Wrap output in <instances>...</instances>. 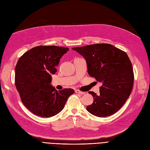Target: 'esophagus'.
Segmentation results:
<instances>
[{"mask_svg": "<svg viewBox=\"0 0 150 150\" xmlns=\"http://www.w3.org/2000/svg\"><path fill=\"white\" fill-rule=\"evenodd\" d=\"M75 93H76L80 94H85V92L81 91H80V90H79V89H76V90H75Z\"/></svg>", "mask_w": 150, "mask_h": 150, "instance_id": "1", "label": "esophagus"}]
</instances>
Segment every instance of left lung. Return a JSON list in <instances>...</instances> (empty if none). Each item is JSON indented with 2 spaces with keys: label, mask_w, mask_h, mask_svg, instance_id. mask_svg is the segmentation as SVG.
<instances>
[{
  "label": "left lung",
  "mask_w": 150,
  "mask_h": 150,
  "mask_svg": "<svg viewBox=\"0 0 150 150\" xmlns=\"http://www.w3.org/2000/svg\"><path fill=\"white\" fill-rule=\"evenodd\" d=\"M72 50L85 58L89 75L103 83L99 94L89 92L94 101L86 110L98 117L115 114L128 99L133 86L134 72L127 54L111 44L104 43Z\"/></svg>",
  "instance_id": "left-lung-1"
}]
</instances>
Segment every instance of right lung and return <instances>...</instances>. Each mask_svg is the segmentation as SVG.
<instances>
[{
	"mask_svg": "<svg viewBox=\"0 0 150 150\" xmlns=\"http://www.w3.org/2000/svg\"><path fill=\"white\" fill-rule=\"evenodd\" d=\"M69 50L56 46H39L25 52L18 60L15 71V85L24 105L35 115L49 117L64 108L74 89L57 91L51 85V75L60 59Z\"/></svg>",
	"mask_w": 150,
	"mask_h": 150,
	"instance_id": "obj_1",
	"label": "right lung"
}]
</instances>
